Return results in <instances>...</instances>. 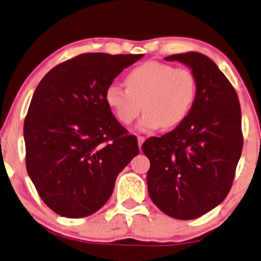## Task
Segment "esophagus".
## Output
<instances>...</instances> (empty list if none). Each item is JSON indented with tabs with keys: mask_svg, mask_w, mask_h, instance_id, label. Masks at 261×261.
I'll list each match as a JSON object with an SVG mask.
<instances>
[{
	"mask_svg": "<svg viewBox=\"0 0 261 261\" xmlns=\"http://www.w3.org/2000/svg\"><path fill=\"white\" fill-rule=\"evenodd\" d=\"M137 141H138V147H140V149H141L142 144H143V142L145 141V138L143 136H138L137 137Z\"/></svg>",
	"mask_w": 261,
	"mask_h": 261,
	"instance_id": "esophagus-1",
	"label": "esophagus"
}]
</instances>
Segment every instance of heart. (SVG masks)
I'll return each mask as SVG.
<instances>
[{
  "mask_svg": "<svg viewBox=\"0 0 261 261\" xmlns=\"http://www.w3.org/2000/svg\"><path fill=\"white\" fill-rule=\"evenodd\" d=\"M125 86L126 89L118 85L107 87V106L123 125L133 124L143 107L145 113L138 124L143 131L181 123L197 92L196 76L190 69L158 61L145 62L128 71Z\"/></svg>",
  "mask_w": 261,
  "mask_h": 261,
  "instance_id": "obj_1",
  "label": "heart"
}]
</instances>
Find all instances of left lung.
<instances>
[{"label":"left lung","instance_id":"left-lung-1","mask_svg":"<svg viewBox=\"0 0 261 261\" xmlns=\"http://www.w3.org/2000/svg\"><path fill=\"white\" fill-rule=\"evenodd\" d=\"M196 76L189 114L171 133L150 137L142 150L152 203L176 220H193L221 204L231 189L244 137L234 87L209 57L199 52L172 55Z\"/></svg>","mask_w":261,"mask_h":261}]
</instances>
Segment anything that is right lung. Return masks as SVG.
Here are the masks:
<instances>
[{
  "instance_id": "right-lung-1",
  "label": "right lung",
  "mask_w": 261,
  "mask_h": 261,
  "mask_svg": "<svg viewBox=\"0 0 261 261\" xmlns=\"http://www.w3.org/2000/svg\"><path fill=\"white\" fill-rule=\"evenodd\" d=\"M143 55L82 54L52 68L34 90L23 124L26 168L56 214L81 218L110 199L117 175L138 155L118 123L107 87Z\"/></svg>"
}]
</instances>
